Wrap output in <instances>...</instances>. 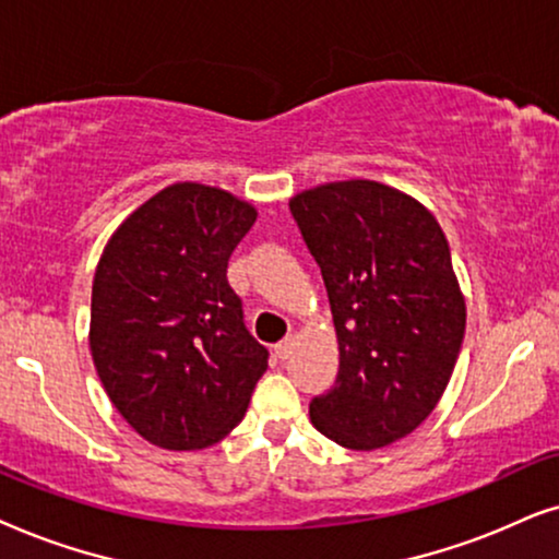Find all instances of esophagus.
I'll list each match as a JSON object with an SVG mask.
<instances>
[{
  "label": "esophagus",
  "instance_id": "34e87169",
  "mask_svg": "<svg viewBox=\"0 0 559 559\" xmlns=\"http://www.w3.org/2000/svg\"><path fill=\"white\" fill-rule=\"evenodd\" d=\"M294 345H296V337L294 334H288V337H284L278 345H275V355H278L281 360H286V357L294 353Z\"/></svg>",
  "mask_w": 559,
  "mask_h": 559
}]
</instances>
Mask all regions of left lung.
Masks as SVG:
<instances>
[{"instance_id": "1", "label": "left lung", "mask_w": 559, "mask_h": 559, "mask_svg": "<svg viewBox=\"0 0 559 559\" xmlns=\"http://www.w3.org/2000/svg\"><path fill=\"white\" fill-rule=\"evenodd\" d=\"M330 296L337 381L311 424L347 450L412 435L448 389L465 337V299L435 214L408 193L355 178L288 202Z\"/></svg>"}]
</instances>
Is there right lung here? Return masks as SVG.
Wrapping results in <instances>:
<instances>
[{"label": "right lung", "instance_id": "1", "mask_svg": "<svg viewBox=\"0 0 559 559\" xmlns=\"http://www.w3.org/2000/svg\"><path fill=\"white\" fill-rule=\"evenodd\" d=\"M255 217L233 193L174 183L117 227L96 265V373L124 421L163 450L227 437L267 368L227 281V260Z\"/></svg>", "mask_w": 559, "mask_h": 559}]
</instances>
